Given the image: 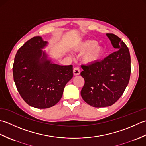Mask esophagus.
Here are the masks:
<instances>
[{
    "instance_id": "1",
    "label": "esophagus",
    "mask_w": 146,
    "mask_h": 146,
    "mask_svg": "<svg viewBox=\"0 0 146 146\" xmlns=\"http://www.w3.org/2000/svg\"><path fill=\"white\" fill-rule=\"evenodd\" d=\"M80 69L79 67H75L73 70V73H74V75L77 76V75H79L80 74Z\"/></svg>"
}]
</instances>
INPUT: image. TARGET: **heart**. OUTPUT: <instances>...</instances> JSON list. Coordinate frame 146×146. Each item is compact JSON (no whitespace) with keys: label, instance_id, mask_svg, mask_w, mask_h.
<instances>
[{"label":"heart","instance_id":"obj_1","mask_svg":"<svg viewBox=\"0 0 146 146\" xmlns=\"http://www.w3.org/2000/svg\"><path fill=\"white\" fill-rule=\"evenodd\" d=\"M96 40H86L80 43L76 49L81 52H86L82 56V61L86 64H93L99 62L105 54V48L98 44Z\"/></svg>","mask_w":146,"mask_h":146}]
</instances>
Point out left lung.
Returning <instances> with one entry per match:
<instances>
[{
  "mask_svg": "<svg viewBox=\"0 0 146 146\" xmlns=\"http://www.w3.org/2000/svg\"><path fill=\"white\" fill-rule=\"evenodd\" d=\"M106 36L117 51L96 63L81 66V75L85 81L81 96L89 105L97 108L111 106L117 102L129 84L131 72L130 52L125 43L114 34Z\"/></svg>",
  "mask_w": 146,
  "mask_h": 146,
  "instance_id": "1",
  "label": "left lung"
}]
</instances>
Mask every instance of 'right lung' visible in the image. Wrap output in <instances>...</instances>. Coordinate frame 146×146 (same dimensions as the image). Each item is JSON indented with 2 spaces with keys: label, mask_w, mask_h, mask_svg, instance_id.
Returning <instances> with one entry per match:
<instances>
[{
  "label": "right lung",
  "mask_w": 146,
  "mask_h": 146,
  "mask_svg": "<svg viewBox=\"0 0 146 146\" xmlns=\"http://www.w3.org/2000/svg\"><path fill=\"white\" fill-rule=\"evenodd\" d=\"M47 44L41 36L26 41L17 52L13 67L21 96L29 106L40 109L56 105L73 77L72 65L55 64L48 58L42 50Z\"/></svg>",
  "instance_id": "obj_1"
}]
</instances>
